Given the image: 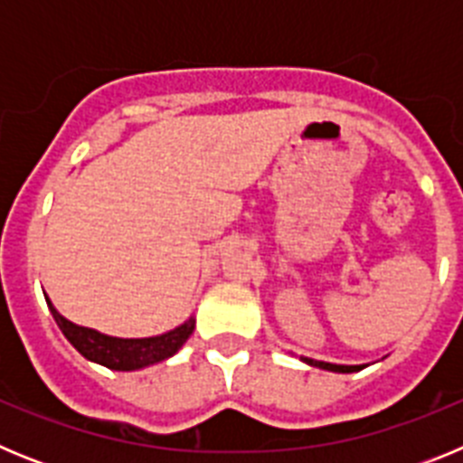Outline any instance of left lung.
Segmentation results:
<instances>
[{
  "label": "left lung",
  "instance_id": "1",
  "mask_svg": "<svg viewBox=\"0 0 463 463\" xmlns=\"http://www.w3.org/2000/svg\"><path fill=\"white\" fill-rule=\"evenodd\" d=\"M301 362H306V364H308V366H317V369L334 371V373H354V371H362L364 369V364H359V366H345V364L317 362V359H308V357H301Z\"/></svg>",
  "mask_w": 463,
  "mask_h": 463
}]
</instances>
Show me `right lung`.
I'll use <instances>...</instances> for the list:
<instances>
[{
	"instance_id": "add662e5",
	"label": "right lung",
	"mask_w": 463,
	"mask_h": 463,
	"mask_svg": "<svg viewBox=\"0 0 463 463\" xmlns=\"http://www.w3.org/2000/svg\"><path fill=\"white\" fill-rule=\"evenodd\" d=\"M48 308H51L52 317H55L57 326L62 329L67 341L71 343L85 359L94 364H101L106 369L113 371H137L146 369L150 364H159L165 359L174 357L183 347V343L190 338L194 331V317L183 322L181 326L159 334V336L150 338H116L106 336L97 329H88V326H79L69 322L67 317L57 313L55 306L51 304V298L46 297Z\"/></svg>"
}]
</instances>
